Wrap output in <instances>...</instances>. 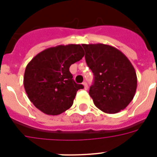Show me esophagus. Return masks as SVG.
Listing matches in <instances>:
<instances>
[{"label": "esophagus", "mask_w": 157, "mask_h": 157, "mask_svg": "<svg viewBox=\"0 0 157 157\" xmlns=\"http://www.w3.org/2000/svg\"><path fill=\"white\" fill-rule=\"evenodd\" d=\"M83 86H84V89H85V90H87V89H88V85H87V83H86V82H84Z\"/></svg>", "instance_id": "esophagus-1"}]
</instances>
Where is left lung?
I'll return each instance as SVG.
<instances>
[{"label": "left lung", "mask_w": 157, "mask_h": 157, "mask_svg": "<svg viewBox=\"0 0 157 157\" xmlns=\"http://www.w3.org/2000/svg\"><path fill=\"white\" fill-rule=\"evenodd\" d=\"M86 61L94 76L89 94L98 109L114 114L133 100L137 89L135 69L118 49L104 44H82Z\"/></svg>", "instance_id": "left-lung-1"}]
</instances>
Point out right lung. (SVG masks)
I'll return each instance as SVG.
<instances>
[{"mask_svg":"<svg viewBox=\"0 0 157 157\" xmlns=\"http://www.w3.org/2000/svg\"><path fill=\"white\" fill-rule=\"evenodd\" d=\"M84 55L81 45H61L43 50L28 63L23 86L36 108L57 116L72 106L76 92L84 86L74 81L69 67Z\"/></svg>","mask_w":157,"mask_h":157,"instance_id":"1","label":"right lung"}]
</instances>
